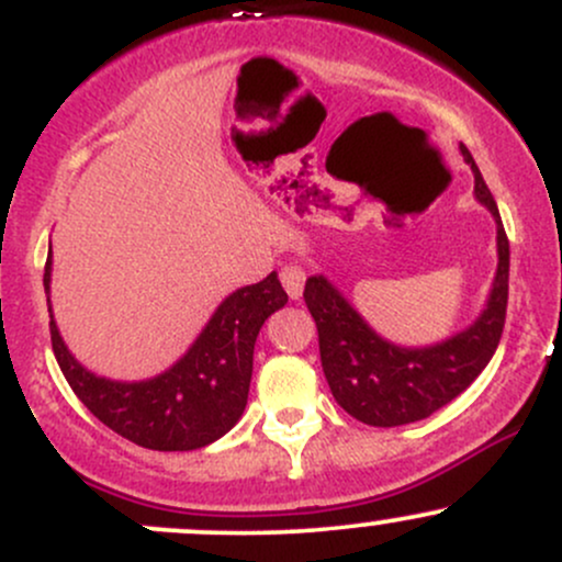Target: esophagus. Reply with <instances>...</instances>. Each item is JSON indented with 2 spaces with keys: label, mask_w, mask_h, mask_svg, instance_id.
I'll use <instances>...</instances> for the list:
<instances>
[{
  "label": "esophagus",
  "mask_w": 562,
  "mask_h": 562,
  "mask_svg": "<svg viewBox=\"0 0 562 562\" xmlns=\"http://www.w3.org/2000/svg\"><path fill=\"white\" fill-rule=\"evenodd\" d=\"M280 280H282V288L288 290L290 299L299 301L303 293V285H306V272H303L301 267H293V263H290V267H282Z\"/></svg>",
  "instance_id": "1"
}]
</instances>
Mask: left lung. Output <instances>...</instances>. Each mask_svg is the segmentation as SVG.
<instances>
[{"mask_svg":"<svg viewBox=\"0 0 562 562\" xmlns=\"http://www.w3.org/2000/svg\"><path fill=\"white\" fill-rule=\"evenodd\" d=\"M475 177V200L496 222V274L486 308L473 325L436 346L404 348L385 340L344 299L327 277H308L303 301L317 322L319 357L327 383L338 402L359 423L375 428L417 423L434 415L481 375L499 346L507 314L509 243L499 209L483 182L479 166L460 145Z\"/></svg>","mask_w":562,"mask_h":562,"instance_id":"1","label":"left lung"}]
</instances>
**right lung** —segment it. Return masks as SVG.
<instances>
[{
	"instance_id": "right-lung-1",
	"label": "right lung",
	"mask_w": 562,
	"mask_h": 562,
	"mask_svg": "<svg viewBox=\"0 0 562 562\" xmlns=\"http://www.w3.org/2000/svg\"><path fill=\"white\" fill-rule=\"evenodd\" d=\"M53 248L44 267L49 303ZM288 303L277 272L245 285L218 303L195 344L169 370L147 380L94 375L60 338L49 314L53 351L63 375L83 406L119 436L156 451H190L214 443L240 420L254 375V346L261 325Z\"/></svg>"
}]
</instances>
